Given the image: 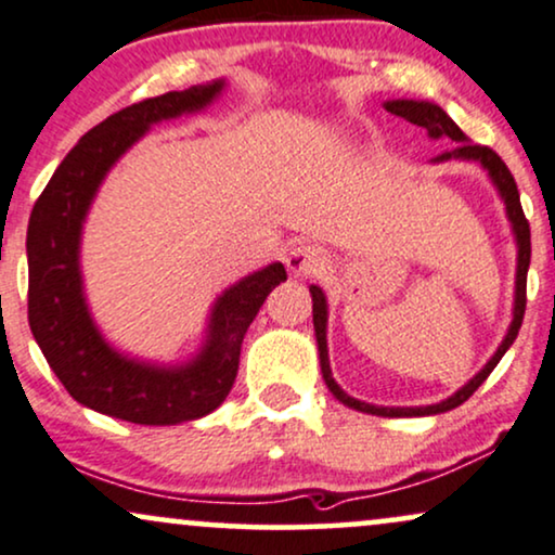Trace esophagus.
Wrapping results in <instances>:
<instances>
[{
    "instance_id": "34e87169",
    "label": "esophagus",
    "mask_w": 555,
    "mask_h": 555,
    "mask_svg": "<svg viewBox=\"0 0 555 555\" xmlns=\"http://www.w3.org/2000/svg\"><path fill=\"white\" fill-rule=\"evenodd\" d=\"M286 269H289L292 276H315V273L323 271L325 256L323 250L315 248V245H292L289 253H286Z\"/></svg>"
}]
</instances>
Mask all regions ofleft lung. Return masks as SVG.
I'll use <instances>...</instances> for the list:
<instances>
[{
  "label": "left lung",
  "mask_w": 555,
  "mask_h": 555,
  "mask_svg": "<svg viewBox=\"0 0 555 555\" xmlns=\"http://www.w3.org/2000/svg\"><path fill=\"white\" fill-rule=\"evenodd\" d=\"M385 111L396 113V116L405 118L409 124H416L426 129L431 139H452L455 142V150L442 152L431 159V163H450V159H463V163H478L480 168L489 172L491 183L496 185L499 196H502L504 209H506V219H509L512 232H514V243H517V276H514V307H512V323L506 328L504 341L499 344V349L493 357L486 362L483 370L478 372L476 377L468 379L457 392H452L450 398L439 400L434 405H413V409H396V405H372L364 403V400L351 398L349 392L341 390V385L333 379L331 372V362H328V338H325V331H328V302H325L323 289L318 284L310 286L312 295V325H315V338H318V357H320V372H323L325 385L328 390L336 396V400H341L344 405H349L353 411L362 413H372V416H385V418H405V416H437V413L452 411L457 409L460 403H465L473 392L483 385V379L491 375L493 366L502 362V357L506 349L514 344L517 338L519 325H522L525 318V305H527V269H530V224H527L522 204H519V191L517 183H514L509 168L504 165V159L496 155V152L489 150V146L473 144L460 126L452 121L447 113L439 108V105L429 103V100H387Z\"/></svg>",
  "instance_id": "left-lung-1"
}]
</instances>
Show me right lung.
<instances>
[{"label":"right lung","mask_w":555,"mask_h":555,"mask_svg":"<svg viewBox=\"0 0 555 555\" xmlns=\"http://www.w3.org/2000/svg\"><path fill=\"white\" fill-rule=\"evenodd\" d=\"M224 85L214 79L113 113L79 139L33 206L25 243L33 338L66 392L105 416L170 426L219 409L237 377L248 325L273 286L286 282L284 266L269 263L224 289L211 307L204 346L183 364L144 362L113 349L87 307L79 245L100 183L152 126L204 111Z\"/></svg>","instance_id":"add662e5"}]
</instances>
